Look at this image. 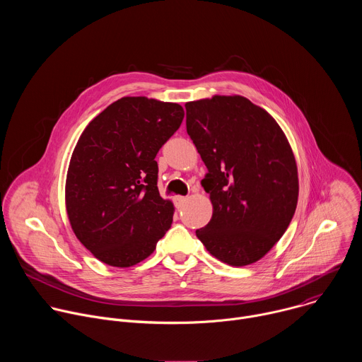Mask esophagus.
<instances>
[{
	"label": "esophagus",
	"instance_id": "1",
	"mask_svg": "<svg viewBox=\"0 0 362 362\" xmlns=\"http://www.w3.org/2000/svg\"><path fill=\"white\" fill-rule=\"evenodd\" d=\"M173 200H175V206L177 209H180L182 206L186 203V200H187V197H185V196H175L173 197Z\"/></svg>",
	"mask_w": 362,
	"mask_h": 362
}]
</instances>
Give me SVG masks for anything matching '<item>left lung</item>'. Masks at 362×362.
<instances>
[{
  "label": "left lung",
  "mask_w": 362,
  "mask_h": 362,
  "mask_svg": "<svg viewBox=\"0 0 362 362\" xmlns=\"http://www.w3.org/2000/svg\"><path fill=\"white\" fill-rule=\"evenodd\" d=\"M186 130L208 168L202 186L214 215L196 236L219 261L250 265L288 229L298 203V169L275 119L242 95L189 101Z\"/></svg>",
  "instance_id": "1"
}]
</instances>
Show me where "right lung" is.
Wrapping results in <instances>:
<instances>
[{
	"label": "right lung",
	"instance_id": "1",
	"mask_svg": "<svg viewBox=\"0 0 362 362\" xmlns=\"http://www.w3.org/2000/svg\"><path fill=\"white\" fill-rule=\"evenodd\" d=\"M185 117L177 103L123 97L81 133L67 172L66 208L77 239L110 267H133L173 221L158 189L160 147Z\"/></svg>",
	"mask_w": 362,
	"mask_h": 362
}]
</instances>
